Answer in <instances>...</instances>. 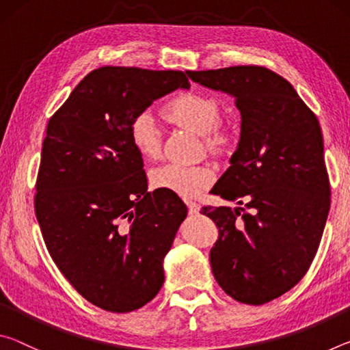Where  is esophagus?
I'll return each mask as SVG.
<instances>
[{
    "label": "esophagus",
    "mask_w": 350,
    "mask_h": 350,
    "mask_svg": "<svg viewBox=\"0 0 350 350\" xmlns=\"http://www.w3.org/2000/svg\"><path fill=\"white\" fill-rule=\"evenodd\" d=\"M185 204L188 206L189 215H198V213H199V205L196 202H193V200H187Z\"/></svg>",
    "instance_id": "esophagus-1"
}]
</instances>
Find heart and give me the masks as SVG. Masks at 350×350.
<instances>
[{"instance_id":"b5f03b06","label":"heart","mask_w":350,"mask_h":350,"mask_svg":"<svg viewBox=\"0 0 350 350\" xmlns=\"http://www.w3.org/2000/svg\"><path fill=\"white\" fill-rule=\"evenodd\" d=\"M165 117L173 125L200 135L205 152L213 159L221 161L234 150V134L219 126L222 120V106L215 97L199 92L183 94L165 106ZM129 139L140 156L146 159L161 156L162 135L150 111L134 117L129 126ZM150 180L154 188L167 189L182 198H193L211 185L213 174L205 167L167 163L154 168Z\"/></svg>"}]
</instances>
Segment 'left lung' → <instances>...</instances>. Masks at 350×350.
Returning a JSON list of instances; mask_svg holds the SVG:
<instances>
[{
    "label": "left lung",
    "mask_w": 350,
    "mask_h": 350,
    "mask_svg": "<svg viewBox=\"0 0 350 350\" xmlns=\"http://www.w3.org/2000/svg\"><path fill=\"white\" fill-rule=\"evenodd\" d=\"M234 98L241 135L213 194L236 202L204 206L219 238L210 264L233 299L259 306L301 281L315 258L330 206L318 118L290 83L262 66L187 70Z\"/></svg>",
    "instance_id": "8db88e82"
}]
</instances>
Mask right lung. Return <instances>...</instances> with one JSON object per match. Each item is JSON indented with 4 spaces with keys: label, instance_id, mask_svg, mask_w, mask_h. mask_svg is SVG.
<instances>
[{
    "label": "right lung",
    "instance_id": "add662e5",
    "mask_svg": "<svg viewBox=\"0 0 350 350\" xmlns=\"http://www.w3.org/2000/svg\"><path fill=\"white\" fill-rule=\"evenodd\" d=\"M179 88H189L182 70L103 66L47 123L35 215L57 267L103 310L133 312L159 293L163 258L187 217L177 194L148 193L129 139L134 117Z\"/></svg>",
    "mask_w": 350,
    "mask_h": 350
}]
</instances>
